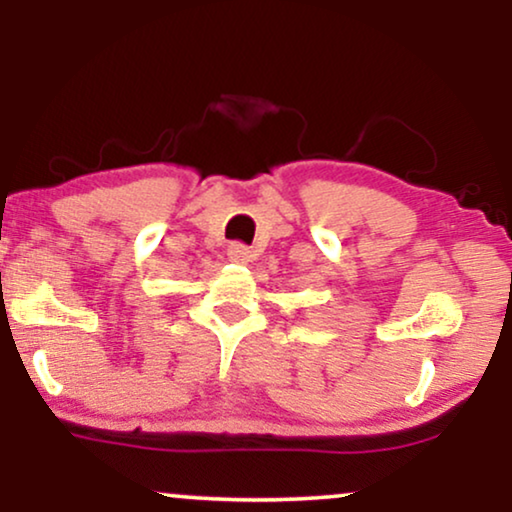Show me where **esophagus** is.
Listing matches in <instances>:
<instances>
[{
    "instance_id": "obj_1",
    "label": "esophagus",
    "mask_w": 512,
    "mask_h": 512,
    "mask_svg": "<svg viewBox=\"0 0 512 512\" xmlns=\"http://www.w3.org/2000/svg\"><path fill=\"white\" fill-rule=\"evenodd\" d=\"M228 258L233 263H247L251 258V251H249V247H244V244L235 242V244H230V247H228Z\"/></svg>"
}]
</instances>
